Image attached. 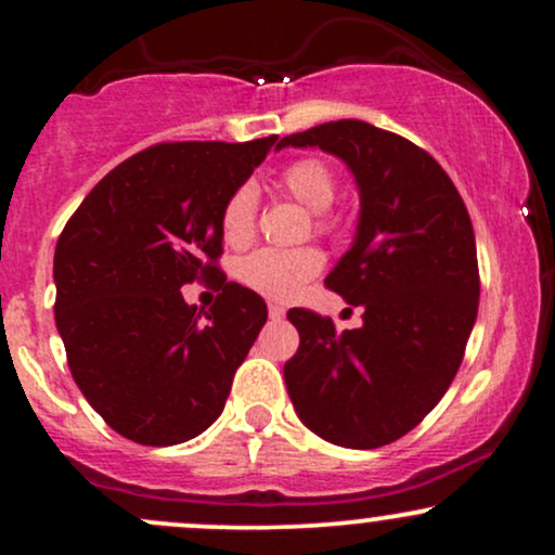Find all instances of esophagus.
Segmentation results:
<instances>
[{
  "instance_id": "1",
  "label": "esophagus",
  "mask_w": 555,
  "mask_h": 555,
  "mask_svg": "<svg viewBox=\"0 0 555 555\" xmlns=\"http://www.w3.org/2000/svg\"><path fill=\"white\" fill-rule=\"evenodd\" d=\"M269 315L273 318V321H282V318L286 315V310L282 308V305H276V302H271L269 305Z\"/></svg>"
}]
</instances>
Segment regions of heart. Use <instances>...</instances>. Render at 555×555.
Returning <instances> with one entry per match:
<instances>
[{"label": "heart", "instance_id": "obj_1", "mask_svg": "<svg viewBox=\"0 0 555 555\" xmlns=\"http://www.w3.org/2000/svg\"><path fill=\"white\" fill-rule=\"evenodd\" d=\"M279 188L299 206L313 211V229L318 234H331L339 224L334 206L339 182H336L334 169L323 158L308 156L297 158L279 175ZM258 219V193L253 184H240L234 188L221 208V234L232 245H242L253 237ZM323 269V256L318 247H260L240 260L237 273L242 284L256 289L258 295L271 299H292L302 289L318 271Z\"/></svg>", "mask_w": 555, "mask_h": 555}]
</instances>
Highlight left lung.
I'll use <instances>...</instances> for the list:
<instances>
[{
    "instance_id": "1",
    "label": "left lung",
    "mask_w": 555,
    "mask_h": 555,
    "mask_svg": "<svg viewBox=\"0 0 555 555\" xmlns=\"http://www.w3.org/2000/svg\"><path fill=\"white\" fill-rule=\"evenodd\" d=\"M339 156L360 188V224L326 286L362 308V326L292 308L297 354L286 391L315 436L378 449L410 433L460 371L480 299L475 232L460 190L428 151L360 119L279 140Z\"/></svg>"
}]
</instances>
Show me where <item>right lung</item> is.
Wrapping results in <instances>:
<instances>
[{
	"label": "right lung",
	"instance_id": "right-lung-1",
	"mask_svg": "<svg viewBox=\"0 0 555 555\" xmlns=\"http://www.w3.org/2000/svg\"><path fill=\"white\" fill-rule=\"evenodd\" d=\"M276 140L151 145L114 167L62 229L56 331L82 397L119 436L175 446L224 410L269 310L219 269L221 208ZM193 281L222 289L206 314L179 292Z\"/></svg>",
	"mask_w": 555,
	"mask_h": 555
}]
</instances>
